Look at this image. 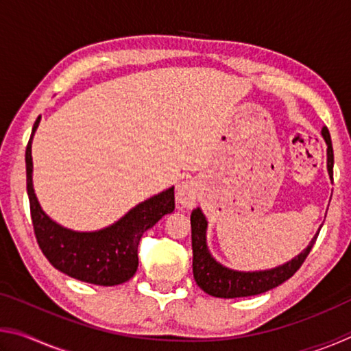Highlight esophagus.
I'll list each match as a JSON object with an SVG mask.
<instances>
[{"label": "esophagus", "instance_id": "esophagus-1", "mask_svg": "<svg viewBox=\"0 0 351 351\" xmlns=\"http://www.w3.org/2000/svg\"><path fill=\"white\" fill-rule=\"evenodd\" d=\"M199 197V184L197 181L190 180L178 186L176 192V203L180 207H193Z\"/></svg>", "mask_w": 351, "mask_h": 351}]
</instances>
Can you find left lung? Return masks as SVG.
<instances>
[{
	"label": "left lung",
	"instance_id": "left-lung-1",
	"mask_svg": "<svg viewBox=\"0 0 351 351\" xmlns=\"http://www.w3.org/2000/svg\"><path fill=\"white\" fill-rule=\"evenodd\" d=\"M322 138L326 144V170H328L330 180L332 181V145L328 128H322ZM190 226H192V249H193V277L198 287L213 297L221 299H235V297H249L266 293L278 285L287 282L289 277L295 274L305 258L310 254L311 247L316 243L319 230L304 251L294 258L283 265H278L271 269L261 271H237L219 263L213 257L207 246V218L203 210L197 207L190 215ZM322 228V226H320Z\"/></svg>",
	"mask_w": 351,
	"mask_h": 351
}]
</instances>
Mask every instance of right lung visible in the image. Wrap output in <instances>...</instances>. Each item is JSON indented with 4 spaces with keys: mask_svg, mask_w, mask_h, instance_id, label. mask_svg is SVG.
<instances>
[{
    "mask_svg": "<svg viewBox=\"0 0 351 351\" xmlns=\"http://www.w3.org/2000/svg\"><path fill=\"white\" fill-rule=\"evenodd\" d=\"M37 117L26 147V186L38 246L56 269L80 282L114 287L138 271L141 237L159 219L175 210V187L153 195L106 228L80 232L63 228L41 209L32 182V141L40 125Z\"/></svg>",
    "mask_w": 351,
    "mask_h": 351,
    "instance_id": "obj_1",
    "label": "right lung"
}]
</instances>
